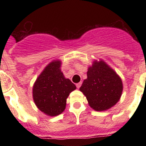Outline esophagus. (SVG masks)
Segmentation results:
<instances>
[{
	"mask_svg": "<svg viewBox=\"0 0 146 146\" xmlns=\"http://www.w3.org/2000/svg\"><path fill=\"white\" fill-rule=\"evenodd\" d=\"M81 84H82V82H79V83H77V84H76V86H77V88H80V87L81 86Z\"/></svg>",
	"mask_w": 146,
	"mask_h": 146,
	"instance_id": "esophagus-1",
	"label": "esophagus"
}]
</instances>
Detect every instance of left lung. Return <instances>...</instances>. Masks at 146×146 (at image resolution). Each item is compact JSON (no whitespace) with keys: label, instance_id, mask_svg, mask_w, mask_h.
Segmentation results:
<instances>
[{"label":"left lung","instance_id":"obj_1","mask_svg":"<svg viewBox=\"0 0 146 146\" xmlns=\"http://www.w3.org/2000/svg\"><path fill=\"white\" fill-rule=\"evenodd\" d=\"M80 91L86 96L89 106L96 111L111 108L120 100L123 82L120 76L103 60H94L88 68L87 79Z\"/></svg>","mask_w":146,"mask_h":146}]
</instances>
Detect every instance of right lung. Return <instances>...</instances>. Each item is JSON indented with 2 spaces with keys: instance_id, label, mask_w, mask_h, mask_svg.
<instances>
[{
  "instance_id": "right-lung-1",
  "label": "right lung",
  "mask_w": 146,
  "mask_h": 146,
  "mask_svg": "<svg viewBox=\"0 0 146 146\" xmlns=\"http://www.w3.org/2000/svg\"><path fill=\"white\" fill-rule=\"evenodd\" d=\"M61 60H53L38 75L33 86V99L40 111L48 116H56L66 109V99L76 86L64 77Z\"/></svg>"
}]
</instances>
